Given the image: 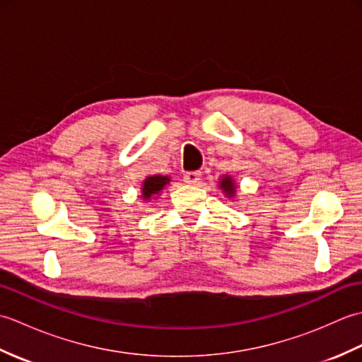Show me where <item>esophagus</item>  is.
I'll use <instances>...</instances> for the list:
<instances>
[{
  "label": "esophagus",
  "instance_id": "esophagus-1",
  "mask_svg": "<svg viewBox=\"0 0 362 362\" xmlns=\"http://www.w3.org/2000/svg\"><path fill=\"white\" fill-rule=\"evenodd\" d=\"M202 179V173L201 171H189L185 175H183V180L187 183H191V185H197Z\"/></svg>",
  "mask_w": 362,
  "mask_h": 362
}]
</instances>
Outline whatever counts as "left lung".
Wrapping results in <instances>:
<instances>
[{
    "label": "left lung",
    "instance_id": "obj_1",
    "mask_svg": "<svg viewBox=\"0 0 362 362\" xmlns=\"http://www.w3.org/2000/svg\"><path fill=\"white\" fill-rule=\"evenodd\" d=\"M219 188L222 193H224V196H227L228 199H235L236 196V183L233 180L232 175H222L219 179Z\"/></svg>",
    "mask_w": 362,
    "mask_h": 362
}]
</instances>
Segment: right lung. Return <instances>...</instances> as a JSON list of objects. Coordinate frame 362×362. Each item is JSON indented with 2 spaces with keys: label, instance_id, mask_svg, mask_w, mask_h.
<instances>
[{
  "label": "right lung",
  "instance_id": "add662e5",
  "mask_svg": "<svg viewBox=\"0 0 362 362\" xmlns=\"http://www.w3.org/2000/svg\"><path fill=\"white\" fill-rule=\"evenodd\" d=\"M169 182H171V177L169 175L156 174L146 177L141 185L143 201L151 202V199H157V196L161 194V191L166 188V185H169Z\"/></svg>",
  "mask_w": 362,
  "mask_h": 362
}]
</instances>
